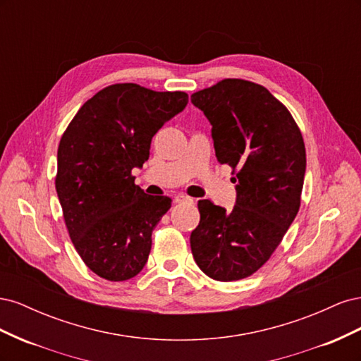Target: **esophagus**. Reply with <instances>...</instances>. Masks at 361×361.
Listing matches in <instances>:
<instances>
[{
    "instance_id": "obj_1",
    "label": "esophagus",
    "mask_w": 361,
    "mask_h": 361,
    "mask_svg": "<svg viewBox=\"0 0 361 361\" xmlns=\"http://www.w3.org/2000/svg\"><path fill=\"white\" fill-rule=\"evenodd\" d=\"M174 202L179 203V204H191V203H192V199L188 197V195L179 194V195H176V199H174Z\"/></svg>"
}]
</instances>
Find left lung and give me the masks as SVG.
Listing matches in <instances>:
<instances>
[{
  "label": "left lung",
  "mask_w": 361,
  "mask_h": 361,
  "mask_svg": "<svg viewBox=\"0 0 361 361\" xmlns=\"http://www.w3.org/2000/svg\"><path fill=\"white\" fill-rule=\"evenodd\" d=\"M212 125L215 155L236 173L232 211L200 200L191 232L195 264L218 281L241 280L274 253L298 214L305 147L288 108L265 87L223 80L191 94Z\"/></svg>",
  "instance_id": "obj_1"
}]
</instances>
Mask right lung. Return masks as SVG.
<instances>
[{
	"label": "right lung",
	"mask_w": 361,
	"mask_h": 361,
	"mask_svg": "<svg viewBox=\"0 0 361 361\" xmlns=\"http://www.w3.org/2000/svg\"><path fill=\"white\" fill-rule=\"evenodd\" d=\"M187 104L183 92L114 84L80 108L60 140L56 190L64 223L84 264L105 280H129L146 265L152 231L171 199L147 195L133 170Z\"/></svg>",
	"instance_id": "1"
}]
</instances>
